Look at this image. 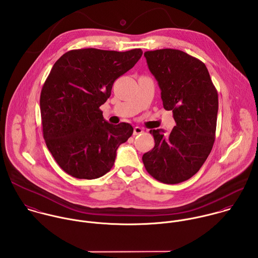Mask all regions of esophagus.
Segmentation results:
<instances>
[{
    "instance_id": "34e87169",
    "label": "esophagus",
    "mask_w": 258,
    "mask_h": 258,
    "mask_svg": "<svg viewBox=\"0 0 258 258\" xmlns=\"http://www.w3.org/2000/svg\"><path fill=\"white\" fill-rule=\"evenodd\" d=\"M143 132H144V130H143L141 127H138V126L134 127V132H133L134 135H138V134H141V133H143Z\"/></svg>"
}]
</instances>
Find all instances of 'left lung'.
Instances as JSON below:
<instances>
[{"label": "left lung", "mask_w": 258, "mask_h": 258, "mask_svg": "<svg viewBox=\"0 0 258 258\" xmlns=\"http://www.w3.org/2000/svg\"><path fill=\"white\" fill-rule=\"evenodd\" d=\"M161 90L163 107L172 111L176 126L169 134L150 130L155 146L142 157L156 180L177 184L196 174L215 140L218 94L203 62L175 49L144 53Z\"/></svg>", "instance_id": "8db88e82"}]
</instances>
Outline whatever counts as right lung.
I'll return each instance as SVG.
<instances>
[{
	"mask_svg": "<svg viewBox=\"0 0 258 258\" xmlns=\"http://www.w3.org/2000/svg\"><path fill=\"white\" fill-rule=\"evenodd\" d=\"M142 54L141 49L88 48L69 51L54 64L40 97L43 136L67 174L96 179L113 167L116 151L133 127L108 123L100 106L110 97L115 80L133 68Z\"/></svg>",
	"mask_w": 258,
	"mask_h": 258,
	"instance_id": "obj_1",
	"label": "right lung"
}]
</instances>
